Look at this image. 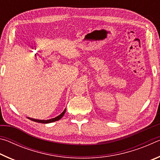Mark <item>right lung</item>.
<instances>
[{
	"label": "right lung",
	"instance_id": "1",
	"mask_svg": "<svg viewBox=\"0 0 160 160\" xmlns=\"http://www.w3.org/2000/svg\"><path fill=\"white\" fill-rule=\"evenodd\" d=\"M66 109H65L64 111L63 112H62L60 115H58V116H56L55 118H51V119H47V120H39V119H35V118H29V117H27L29 119H30V120L35 121V122H37V123H52L54 122V121H58L60 120V119L63 117V115L65 114V113H66Z\"/></svg>",
	"mask_w": 160,
	"mask_h": 160
}]
</instances>
